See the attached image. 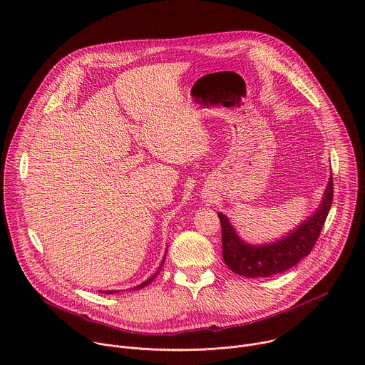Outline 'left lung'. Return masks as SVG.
<instances>
[{
	"label": "left lung",
	"mask_w": 365,
	"mask_h": 365,
	"mask_svg": "<svg viewBox=\"0 0 365 365\" xmlns=\"http://www.w3.org/2000/svg\"><path fill=\"white\" fill-rule=\"evenodd\" d=\"M332 175L317 211L310 214L296 228L272 242L250 244L244 241L230 218L218 212L222 227V255L225 264L244 277H269L296 266L314 248L329 214L334 186Z\"/></svg>",
	"instance_id": "left-lung-1"
}]
</instances>
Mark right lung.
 Returning <instances> with one entry per match:
<instances>
[{"label":"right lung","mask_w":365,"mask_h":365,"mask_svg":"<svg viewBox=\"0 0 365 365\" xmlns=\"http://www.w3.org/2000/svg\"><path fill=\"white\" fill-rule=\"evenodd\" d=\"M166 252H168V250H166ZM165 259H166V254H165V257H163V259H162V263H160V266H159V269H158V272H154L147 280H144L143 283H140L138 286H135V287H131V289H128V290H140V289H143V287H145L147 284H150L154 279H155V276H158L159 273H160V270H162V267H163V263H165ZM120 290H103L102 293H106V294H115V293H118Z\"/></svg>","instance_id":"obj_1"}]
</instances>
